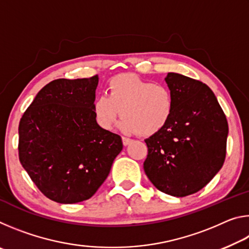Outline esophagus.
I'll use <instances>...</instances> for the list:
<instances>
[{
	"mask_svg": "<svg viewBox=\"0 0 249 249\" xmlns=\"http://www.w3.org/2000/svg\"><path fill=\"white\" fill-rule=\"evenodd\" d=\"M122 142H123V145L124 146H127L130 142H132V140L128 137H122Z\"/></svg>",
	"mask_w": 249,
	"mask_h": 249,
	"instance_id": "esophagus-1",
	"label": "esophagus"
}]
</instances>
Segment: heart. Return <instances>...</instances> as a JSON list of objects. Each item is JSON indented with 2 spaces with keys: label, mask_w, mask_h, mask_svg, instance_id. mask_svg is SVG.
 Instances as JSON below:
<instances>
[{
  "label": "heart",
  "mask_w": 249,
  "mask_h": 249,
  "mask_svg": "<svg viewBox=\"0 0 249 249\" xmlns=\"http://www.w3.org/2000/svg\"><path fill=\"white\" fill-rule=\"evenodd\" d=\"M105 93L96 96L92 108L96 123L107 130L114 127L121 109L120 126L124 132L150 136L165 127L174 111V96L167 84L135 74L112 78Z\"/></svg>",
  "instance_id": "heart-1"
}]
</instances>
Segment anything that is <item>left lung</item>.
Here are the masks:
<instances>
[{
    "label": "left lung",
    "mask_w": 249,
    "mask_h": 249,
    "mask_svg": "<svg viewBox=\"0 0 249 249\" xmlns=\"http://www.w3.org/2000/svg\"><path fill=\"white\" fill-rule=\"evenodd\" d=\"M174 111L162 129L145 140L146 176L159 191L182 197L200 191L224 163L229 124L205 83L169 72Z\"/></svg>",
    "instance_id": "1"
}]
</instances>
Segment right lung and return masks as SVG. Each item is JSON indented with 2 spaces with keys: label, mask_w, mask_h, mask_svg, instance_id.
Listing matches in <instances>:
<instances>
[{
  "label": "right lung",
  "mask_w": 249,
  "mask_h": 249,
  "mask_svg": "<svg viewBox=\"0 0 249 249\" xmlns=\"http://www.w3.org/2000/svg\"><path fill=\"white\" fill-rule=\"evenodd\" d=\"M98 82V75L53 80L19 121V161L39 191L58 203L90 199L123 148L120 135L95 121Z\"/></svg>",
  "instance_id": "obj_1"
}]
</instances>
